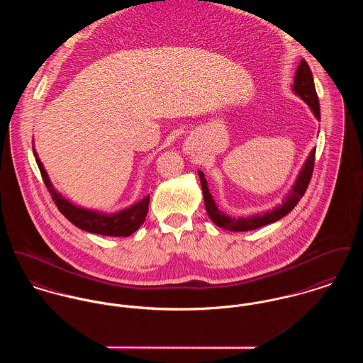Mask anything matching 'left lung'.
Instances as JSON below:
<instances>
[{
	"label": "left lung",
	"instance_id": "left-lung-1",
	"mask_svg": "<svg viewBox=\"0 0 363 363\" xmlns=\"http://www.w3.org/2000/svg\"><path fill=\"white\" fill-rule=\"evenodd\" d=\"M293 90L296 91V94H298L311 106L315 116L318 119H320V106H319V99H318V94H316L315 83H313V76H312V72H311L309 65L306 64L305 60H302L301 64L298 66L296 77H294ZM315 154H316V148H313L311 151L305 165L301 169V173L298 174L297 182H296L293 190L286 197L284 202L280 206L270 211V212H264L262 215H254L251 218H237L235 219V218H230V216L225 215L223 212H220L218 209L213 198L211 196L209 190H208V184H206V180L203 177V173L198 172L201 186H202L205 208H206V212H208L211 220L216 226H219L225 230L250 231L259 229L262 226L270 225V223L281 219L289 212H291L294 209V206L299 202V199L303 197V194H305V191L309 186V182L312 179L313 166H315Z\"/></svg>",
	"mask_w": 363,
	"mask_h": 363
}]
</instances>
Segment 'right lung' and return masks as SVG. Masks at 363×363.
<instances>
[{
    "instance_id": "obj_1",
    "label": "right lung",
    "mask_w": 363,
    "mask_h": 363,
    "mask_svg": "<svg viewBox=\"0 0 363 363\" xmlns=\"http://www.w3.org/2000/svg\"><path fill=\"white\" fill-rule=\"evenodd\" d=\"M33 154L35 162L40 169L41 177L44 180V184L48 189L52 201L55 202L60 212L76 228H79L82 230L96 233V234H102V235L128 237L144 223L147 212H148L150 196L143 198L141 201H138L130 208L121 211L118 213H113V215H104V213H99L94 211L80 208V206H74L72 202L66 201L65 198L54 190L45 169L43 167L41 161L37 157L34 147Z\"/></svg>"
}]
</instances>
